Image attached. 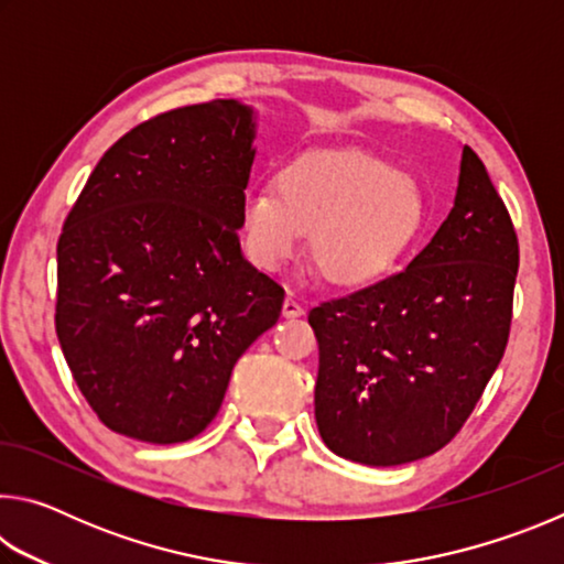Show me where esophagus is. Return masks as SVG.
I'll use <instances>...</instances> for the list:
<instances>
[{"label": "esophagus", "mask_w": 564, "mask_h": 564, "mask_svg": "<svg viewBox=\"0 0 564 564\" xmlns=\"http://www.w3.org/2000/svg\"><path fill=\"white\" fill-rule=\"evenodd\" d=\"M303 305L299 303V299H295L293 293H289L285 295V301H283V316L285 318H301L303 316Z\"/></svg>", "instance_id": "34e87169"}]
</instances>
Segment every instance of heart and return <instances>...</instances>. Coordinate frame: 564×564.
<instances>
[{
  "instance_id": "1",
  "label": "heart",
  "mask_w": 564,
  "mask_h": 564,
  "mask_svg": "<svg viewBox=\"0 0 564 564\" xmlns=\"http://www.w3.org/2000/svg\"><path fill=\"white\" fill-rule=\"evenodd\" d=\"M427 226L425 198L398 166L360 151H311L275 181L243 194L241 236L248 259L275 271L301 253L336 289H370L390 279Z\"/></svg>"
}]
</instances>
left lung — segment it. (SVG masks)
<instances>
[{"mask_svg":"<svg viewBox=\"0 0 564 564\" xmlns=\"http://www.w3.org/2000/svg\"><path fill=\"white\" fill-rule=\"evenodd\" d=\"M518 263L508 208L463 147L453 212L408 269L308 313L323 443L373 467L451 443L508 346Z\"/></svg>","mask_w":564,"mask_h":564,"instance_id":"1","label":"left lung"}]
</instances>
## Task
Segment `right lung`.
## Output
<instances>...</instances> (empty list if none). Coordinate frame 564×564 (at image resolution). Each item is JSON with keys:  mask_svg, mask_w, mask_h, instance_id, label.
Wrapping results in <instances>:
<instances>
[{"mask_svg": "<svg viewBox=\"0 0 564 564\" xmlns=\"http://www.w3.org/2000/svg\"><path fill=\"white\" fill-rule=\"evenodd\" d=\"M256 113L216 99L159 113L91 171L56 243V336L109 431L184 443L216 417L283 289L238 228Z\"/></svg>", "mask_w": 564, "mask_h": 564, "instance_id": "right-lung-1", "label": "right lung"}]
</instances>
